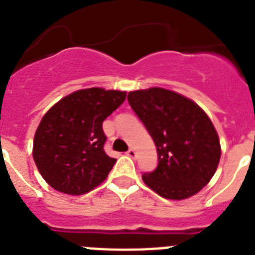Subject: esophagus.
<instances>
[{"label": "esophagus", "mask_w": 255, "mask_h": 255, "mask_svg": "<svg viewBox=\"0 0 255 255\" xmlns=\"http://www.w3.org/2000/svg\"><path fill=\"white\" fill-rule=\"evenodd\" d=\"M127 155H128V157L134 158V157H136V150H134V149H129V150L127 151Z\"/></svg>", "instance_id": "34e87169"}]
</instances>
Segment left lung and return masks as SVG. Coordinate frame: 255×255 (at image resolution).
Masks as SVG:
<instances>
[{
    "label": "left lung",
    "mask_w": 255,
    "mask_h": 255,
    "mask_svg": "<svg viewBox=\"0 0 255 255\" xmlns=\"http://www.w3.org/2000/svg\"><path fill=\"white\" fill-rule=\"evenodd\" d=\"M127 100L157 147L158 166L142 175L144 183L168 200L198 193L222 153L210 118L196 102L163 88L129 92Z\"/></svg>",
    "instance_id": "obj_1"
}]
</instances>
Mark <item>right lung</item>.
I'll return each instance as SVG.
<instances>
[{"label": "right lung", "instance_id": "obj_1", "mask_svg": "<svg viewBox=\"0 0 255 255\" xmlns=\"http://www.w3.org/2000/svg\"><path fill=\"white\" fill-rule=\"evenodd\" d=\"M102 88L66 96L42 117L33 138V159L44 180L66 194H84L102 183L117 159L105 153L102 122L126 100Z\"/></svg>", "mask_w": 255, "mask_h": 255}]
</instances>
